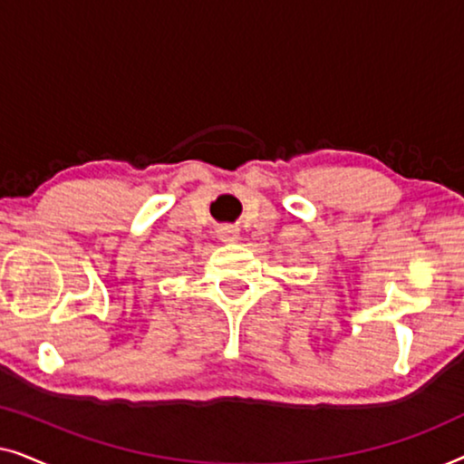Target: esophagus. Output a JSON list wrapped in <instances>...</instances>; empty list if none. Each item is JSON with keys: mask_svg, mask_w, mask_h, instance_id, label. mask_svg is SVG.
I'll list each match as a JSON object with an SVG mask.
<instances>
[{"mask_svg": "<svg viewBox=\"0 0 464 464\" xmlns=\"http://www.w3.org/2000/svg\"><path fill=\"white\" fill-rule=\"evenodd\" d=\"M218 237H219L221 243H238L240 234H238L237 227H227V226H226V227H219Z\"/></svg>", "mask_w": 464, "mask_h": 464, "instance_id": "1", "label": "esophagus"}]
</instances>
